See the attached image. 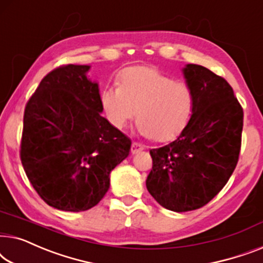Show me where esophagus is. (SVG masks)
Wrapping results in <instances>:
<instances>
[{
  "label": "esophagus",
  "instance_id": "1",
  "mask_svg": "<svg viewBox=\"0 0 263 263\" xmlns=\"http://www.w3.org/2000/svg\"><path fill=\"white\" fill-rule=\"evenodd\" d=\"M144 150V145H142L140 143H137V142H133L132 145H131V153L135 155V154H138L140 151Z\"/></svg>",
  "mask_w": 263,
  "mask_h": 263
}]
</instances>
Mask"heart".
I'll list each match as a JSON object with an SVG mask.
<instances>
[{
  "label": "heart",
  "instance_id": "heart-1",
  "mask_svg": "<svg viewBox=\"0 0 263 263\" xmlns=\"http://www.w3.org/2000/svg\"><path fill=\"white\" fill-rule=\"evenodd\" d=\"M118 86H107L100 103L107 120L124 130L138 117L137 128L156 142H170L188 126L194 112V93L154 66H130L118 76Z\"/></svg>",
  "mask_w": 263,
  "mask_h": 263
}]
</instances>
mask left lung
Returning a JSON list of instances; mask_svg holds the SVG:
<instances>
[{
	"label": "left lung",
	"mask_w": 263,
	"mask_h": 263,
	"mask_svg": "<svg viewBox=\"0 0 263 263\" xmlns=\"http://www.w3.org/2000/svg\"><path fill=\"white\" fill-rule=\"evenodd\" d=\"M194 93V112L184 131L168 145L150 150L146 188L174 212L200 209L234 173L242 142L243 109L223 77L197 64L182 69Z\"/></svg>",
	"instance_id": "1"
}]
</instances>
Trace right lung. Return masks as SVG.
Masks as SVG:
<instances>
[{
    "label": "right lung",
    "mask_w": 263,
    "mask_h": 263,
    "mask_svg": "<svg viewBox=\"0 0 263 263\" xmlns=\"http://www.w3.org/2000/svg\"><path fill=\"white\" fill-rule=\"evenodd\" d=\"M89 65H63L42 80L24 114L20 157L47 205L81 212L99 204L109 174L128 156L131 139L101 116Z\"/></svg>",
    "instance_id": "1"
}]
</instances>
